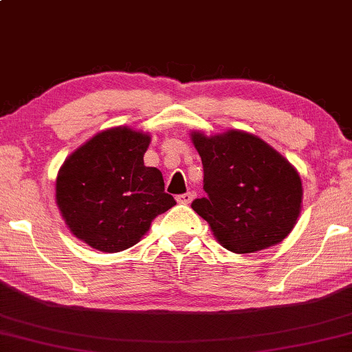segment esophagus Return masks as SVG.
<instances>
[{
	"mask_svg": "<svg viewBox=\"0 0 352 352\" xmlns=\"http://www.w3.org/2000/svg\"><path fill=\"white\" fill-rule=\"evenodd\" d=\"M193 200V193L192 192H187V193H182V195H177L176 197V201L181 203V205H188Z\"/></svg>",
	"mask_w": 352,
	"mask_h": 352,
	"instance_id": "34e87169",
	"label": "esophagus"
}]
</instances>
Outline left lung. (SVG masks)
<instances>
[{
    "label": "left lung",
    "instance_id": "left-lung-1",
    "mask_svg": "<svg viewBox=\"0 0 352 352\" xmlns=\"http://www.w3.org/2000/svg\"><path fill=\"white\" fill-rule=\"evenodd\" d=\"M203 164L206 197L192 210L211 226L228 251L249 254L281 243L302 205V181L295 168L257 136L230 130L192 133Z\"/></svg>",
    "mask_w": 352,
    "mask_h": 352
}]
</instances>
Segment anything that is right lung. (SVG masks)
I'll return each mask as SVG.
<instances>
[{"label":"right lung","mask_w":352,"mask_h":352,"mask_svg":"<svg viewBox=\"0 0 352 352\" xmlns=\"http://www.w3.org/2000/svg\"><path fill=\"white\" fill-rule=\"evenodd\" d=\"M149 142V135L117 126L94 136L60 168L57 205L69 230L89 246L125 251L155 216L176 205L162 173L142 160Z\"/></svg>","instance_id":"right-lung-1"}]
</instances>
